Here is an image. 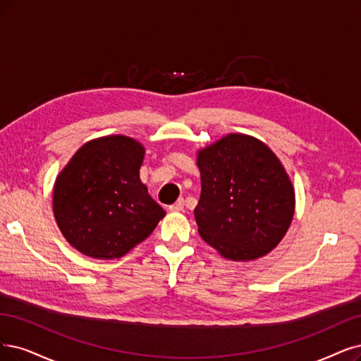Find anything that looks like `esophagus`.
<instances>
[{"label":"esophagus","instance_id":"esophagus-1","mask_svg":"<svg viewBox=\"0 0 361 361\" xmlns=\"http://www.w3.org/2000/svg\"><path fill=\"white\" fill-rule=\"evenodd\" d=\"M183 208H184V199H183V197L178 199V201H177L176 204L169 205V211H172V212H178V211H181Z\"/></svg>","mask_w":361,"mask_h":361}]
</instances>
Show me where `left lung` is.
Listing matches in <instances>:
<instances>
[{
  "label": "left lung",
  "instance_id": "left-lung-1",
  "mask_svg": "<svg viewBox=\"0 0 361 361\" xmlns=\"http://www.w3.org/2000/svg\"><path fill=\"white\" fill-rule=\"evenodd\" d=\"M199 235L231 260H255L275 248L295 214L284 166L262 141L231 133L197 154Z\"/></svg>",
  "mask_w": 361,
  "mask_h": 361
}]
</instances>
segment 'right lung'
<instances>
[{
  "label": "right lung",
  "mask_w": 361,
  "mask_h": 361,
  "mask_svg": "<svg viewBox=\"0 0 361 361\" xmlns=\"http://www.w3.org/2000/svg\"><path fill=\"white\" fill-rule=\"evenodd\" d=\"M142 145L123 135L93 140L59 173L53 212L74 248L95 259H116L140 244L165 211L140 181Z\"/></svg>",
  "instance_id": "add662e5"
}]
</instances>
